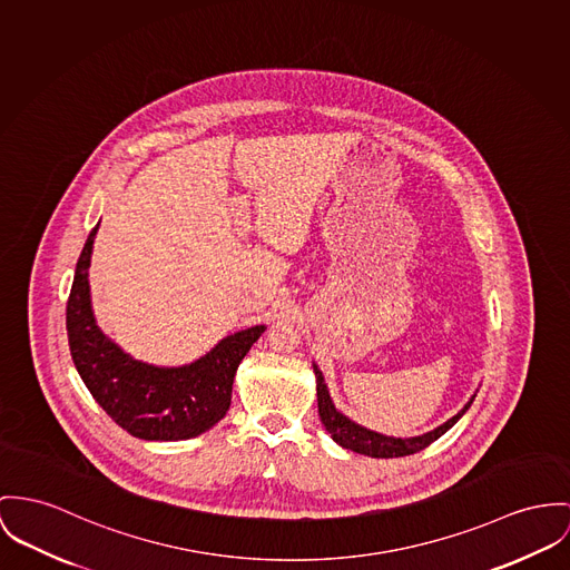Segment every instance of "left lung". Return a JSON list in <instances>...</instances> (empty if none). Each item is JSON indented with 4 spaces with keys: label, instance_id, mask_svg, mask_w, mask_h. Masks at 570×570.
Returning <instances> with one entry per match:
<instances>
[{
    "label": "left lung",
    "instance_id": "left-lung-1",
    "mask_svg": "<svg viewBox=\"0 0 570 570\" xmlns=\"http://www.w3.org/2000/svg\"><path fill=\"white\" fill-rule=\"evenodd\" d=\"M314 368V377H316V401H318V416L321 423L325 425L327 434L336 444H341L343 449H351L355 453L368 455V458H403V455H412L425 446H430L434 440H439L444 432H449L462 416L464 412L471 407L475 394L466 401V405L451 416L449 421H444L436 430L421 434V436H410V439H394V436H386L373 430H366L364 425H357L355 421H351L350 416H345L332 401L325 377L321 373V368L312 362Z\"/></svg>",
    "mask_w": 570,
    "mask_h": 570
}]
</instances>
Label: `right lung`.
I'll return each instance as SVG.
<instances>
[{"label": "right lung", "mask_w": 570, "mask_h": 570, "mask_svg": "<svg viewBox=\"0 0 570 570\" xmlns=\"http://www.w3.org/2000/svg\"><path fill=\"white\" fill-rule=\"evenodd\" d=\"M97 229L99 223L88 234L67 302L69 350L88 393L134 439L188 440L208 432L227 414L236 368L266 325L238 330L181 366L131 357L99 330L92 314L88 266Z\"/></svg>", "instance_id": "right-lung-1"}]
</instances>
